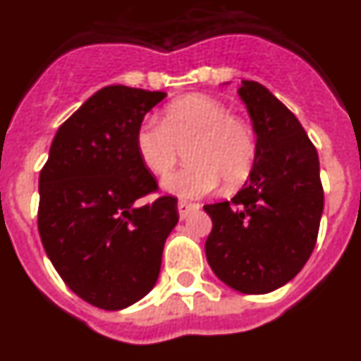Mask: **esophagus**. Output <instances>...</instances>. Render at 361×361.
Instances as JSON below:
<instances>
[{"label":"esophagus","mask_w":361,"mask_h":361,"mask_svg":"<svg viewBox=\"0 0 361 361\" xmlns=\"http://www.w3.org/2000/svg\"><path fill=\"white\" fill-rule=\"evenodd\" d=\"M198 207H200L198 204H192V202H185V200H180V202H178V213H180L181 220L189 216L190 213H195Z\"/></svg>","instance_id":"1"}]
</instances>
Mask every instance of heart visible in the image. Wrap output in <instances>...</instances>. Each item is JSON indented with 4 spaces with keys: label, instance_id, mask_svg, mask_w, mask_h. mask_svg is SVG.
<instances>
[{
    "label": "heart",
    "instance_id": "heart-1",
    "mask_svg": "<svg viewBox=\"0 0 361 361\" xmlns=\"http://www.w3.org/2000/svg\"><path fill=\"white\" fill-rule=\"evenodd\" d=\"M183 146L189 163L163 183L180 198H202L220 181L237 189L255 166L257 139L250 123L211 97L178 99L163 110L161 121H145L135 134L141 161L159 178L174 169Z\"/></svg>",
    "mask_w": 361,
    "mask_h": 361
}]
</instances>
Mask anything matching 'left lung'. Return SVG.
Returning <instances> with one entry per match:
<instances>
[{
	"label": "left lung",
	"instance_id": "obj_1",
	"mask_svg": "<svg viewBox=\"0 0 361 361\" xmlns=\"http://www.w3.org/2000/svg\"><path fill=\"white\" fill-rule=\"evenodd\" d=\"M257 134V159L229 202L205 205L213 231L205 255L220 281L242 293H268L310 259L323 214L317 150L298 117L255 80L238 90Z\"/></svg>",
	"mask_w": 361,
	"mask_h": 361
}]
</instances>
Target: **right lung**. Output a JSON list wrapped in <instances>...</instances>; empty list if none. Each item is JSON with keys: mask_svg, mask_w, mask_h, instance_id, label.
I'll return each instance as SVG.
<instances>
[{"mask_svg": "<svg viewBox=\"0 0 361 361\" xmlns=\"http://www.w3.org/2000/svg\"><path fill=\"white\" fill-rule=\"evenodd\" d=\"M163 92L106 86L59 128L40 171L38 231L62 281L80 299L121 310L157 281L166 237L178 224V198L156 195L135 134Z\"/></svg>", "mask_w": 361, "mask_h": 361, "instance_id": "right-lung-1", "label": "right lung"}]
</instances>
